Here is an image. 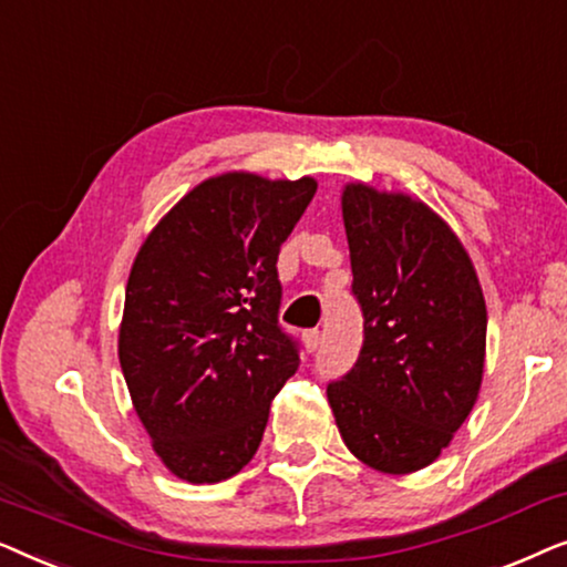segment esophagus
<instances>
[{"mask_svg":"<svg viewBox=\"0 0 567 567\" xmlns=\"http://www.w3.org/2000/svg\"><path fill=\"white\" fill-rule=\"evenodd\" d=\"M301 340H305V348L309 353L317 351V346H320V330H307L305 336H301Z\"/></svg>","mask_w":567,"mask_h":567,"instance_id":"esophagus-1","label":"esophagus"}]
</instances>
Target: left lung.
<instances>
[{
    "instance_id": "left-lung-1",
    "label": "left lung",
    "mask_w": 567,
    "mask_h": 567,
    "mask_svg": "<svg viewBox=\"0 0 567 567\" xmlns=\"http://www.w3.org/2000/svg\"><path fill=\"white\" fill-rule=\"evenodd\" d=\"M340 204L363 346L328 400L355 460L410 475L439 460L477 402L485 297L460 237L423 200L348 183Z\"/></svg>"
}]
</instances>
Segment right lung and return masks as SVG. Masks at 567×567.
Masks as SVG:
<instances>
[{
	"instance_id": "obj_1",
	"label": "right lung",
	"mask_w": 567,
	"mask_h": 567,
	"mask_svg": "<svg viewBox=\"0 0 567 567\" xmlns=\"http://www.w3.org/2000/svg\"><path fill=\"white\" fill-rule=\"evenodd\" d=\"M315 190V177H208L138 247L118 359L154 454L185 483H221L252 460L299 367L276 262Z\"/></svg>"
}]
</instances>
